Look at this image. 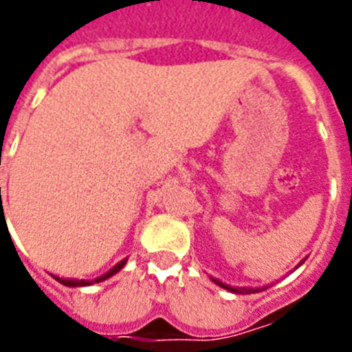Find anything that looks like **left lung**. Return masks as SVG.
Listing matches in <instances>:
<instances>
[{
	"instance_id": "1",
	"label": "left lung",
	"mask_w": 352,
	"mask_h": 352,
	"mask_svg": "<svg viewBox=\"0 0 352 352\" xmlns=\"http://www.w3.org/2000/svg\"><path fill=\"white\" fill-rule=\"evenodd\" d=\"M217 284L222 285V287H226V289H231V291H234V292H254V291H257V289H247V287H243V289H241V291H238V289H232V287H229V285L220 284V282H217Z\"/></svg>"
}]
</instances>
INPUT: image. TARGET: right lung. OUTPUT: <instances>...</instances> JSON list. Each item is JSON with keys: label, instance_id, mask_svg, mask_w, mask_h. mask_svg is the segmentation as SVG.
I'll return each mask as SVG.
<instances>
[{"label": "right lung", "instance_id": "1", "mask_svg": "<svg viewBox=\"0 0 352 352\" xmlns=\"http://www.w3.org/2000/svg\"><path fill=\"white\" fill-rule=\"evenodd\" d=\"M125 263H126V259L121 261V263H118L116 266H114V268L111 270V272H107V273H105V275H102L100 278H95V280H93V282H102V280H105V278H109V276H113L114 273H118L121 268H123V266H125ZM54 278L58 282H60V284L68 285V287H80V285L93 284V282H89V280L88 282H86V280H67V278H60V276H54Z\"/></svg>", "mask_w": 352, "mask_h": 352}]
</instances>
